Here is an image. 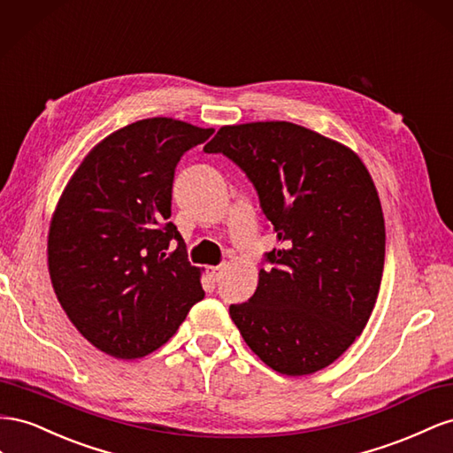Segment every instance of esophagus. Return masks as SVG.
Segmentation results:
<instances>
[{"mask_svg": "<svg viewBox=\"0 0 453 453\" xmlns=\"http://www.w3.org/2000/svg\"><path fill=\"white\" fill-rule=\"evenodd\" d=\"M224 267H226V265H216V267H209V269H206V273H209V277H211L214 282H218L219 279H222Z\"/></svg>", "mask_w": 453, "mask_h": 453, "instance_id": "34e87169", "label": "esophagus"}]
</instances>
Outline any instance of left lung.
I'll return each mask as SVG.
<instances>
[{
  "instance_id": "left-lung-1",
  "label": "left lung",
  "mask_w": 453,
  "mask_h": 453,
  "mask_svg": "<svg viewBox=\"0 0 453 453\" xmlns=\"http://www.w3.org/2000/svg\"><path fill=\"white\" fill-rule=\"evenodd\" d=\"M204 151L247 173L280 242L231 320L284 376L330 366L365 330L383 275V211L363 159L288 121L224 125Z\"/></svg>"
}]
</instances>
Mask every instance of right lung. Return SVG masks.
I'll return each instance as SVG.
<instances>
[{"label": "right lung", "instance_id": "1", "mask_svg": "<svg viewBox=\"0 0 453 453\" xmlns=\"http://www.w3.org/2000/svg\"><path fill=\"white\" fill-rule=\"evenodd\" d=\"M212 133L173 118L131 123L100 140L64 188L49 224V277L98 351L146 357L204 298L203 269L169 218L176 163Z\"/></svg>", "mask_w": 453, "mask_h": 453}]
</instances>
